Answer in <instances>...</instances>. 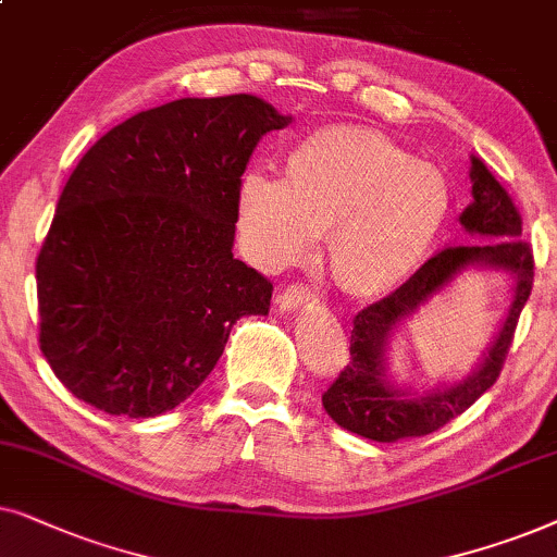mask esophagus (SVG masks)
Instances as JSON below:
<instances>
[{"label": "esophagus", "instance_id": "esophagus-1", "mask_svg": "<svg viewBox=\"0 0 557 557\" xmlns=\"http://www.w3.org/2000/svg\"><path fill=\"white\" fill-rule=\"evenodd\" d=\"M308 302H315V293L308 290V287L302 285H290L287 290L280 295L277 298V310L283 315H290L295 313V310L308 306Z\"/></svg>", "mask_w": 557, "mask_h": 557}]
</instances>
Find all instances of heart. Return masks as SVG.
<instances>
[{
  "label": "heart",
  "instance_id": "b5f03b06",
  "mask_svg": "<svg viewBox=\"0 0 557 557\" xmlns=\"http://www.w3.org/2000/svg\"><path fill=\"white\" fill-rule=\"evenodd\" d=\"M450 190L438 170L384 137L323 129L295 147L287 177L267 165L242 175L239 239L262 270L313 255L329 228L333 280L354 295L403 285L438 239Z\"/></svg>",
  "mask_w": 557,
  "mask_h": 557
}]
</instances>
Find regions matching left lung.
I'll use <instances>...</instances> for the list:
<instances>
[{
    "label": "left lung",
    "mask_w": 557,
    "mask_h": 557,
    "mask_svg": "<svg viewBox=\"0 0 557 557\" xmlns=\"http://www.w3.org/2000/svg\"><path fill=\"white\" fill-rule=\"evenodd\" d=\"M469 177L473 203L461 213V226L473 242L430 257L405 285L354 318L351 361L323 395L325 412L348 433L376 443L435 433L469 410L502 372L517 321L530 298L535 262L530 244L520 239L522 219L507 190L479 158H471ZM471 269L499 271L510 283V306L493 344L463 381L442 383L425 393L399 385L388 372V344L394 333Z\"/></svg>",
    "instance_id": "left-lung-1"
}]
</instances>
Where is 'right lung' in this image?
<instances>
[{
	"label": "right lung",
	"instance_id": "add662e5",
	"mask_svg": "<svg viewBox=\"0 0 557 557\" xmlns=\"http://www.w3.org/2000/svg\"><path fill=\"white\" fill-rule=\"evenodd\" d=\"M251 94L177 99L109 129L73 170L37 257L40 348L71 395L158 418L201 387L272 283L234 259L236 193L267 132Z\"/></svg>",
	"mask_w": 557,
	"mask_h": 557
}]
</instances>
